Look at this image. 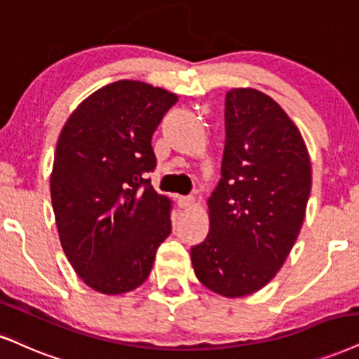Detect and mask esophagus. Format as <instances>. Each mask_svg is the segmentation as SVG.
Wrapping results in <instances>:
<instances>
[{"label": "esophagus", "mask_w": 359, "mask_h": 359, "mask_svg": "<svg viewBox=\"0 0 359 359\" xmlns=\"http://www.w3.org/2000/svg\"><path fill=\"white\" fill-rule=\"evenodd\" d=\"M178 205L181 208H184V210H188V208H193L194 205H196V198H194V196H180Z\"/></svg>", "instance_id": "esophagus-1"}]
</instances>
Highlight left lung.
I'll list each match as a JSON object with an SVG mask.
<instances>
[{
  "mask_svg": "<svg viewBox=\"0 0 359 359\" xmlns=\"http://www.w3.org/2000/svg\"><path fill=\"white\" fill-rule=\"evenodd\" d=\"M223 163L208 198L210 233L191 250L196 278L243 298L276 276L303 226L311 163L293 119L271 96L233 88L224 101Z\"/></svg>",
  "mask_w": 359,
  "mask_h": 359,
  "instance_id": "obj_1",
  "label": "left lung"
}]
</instances>
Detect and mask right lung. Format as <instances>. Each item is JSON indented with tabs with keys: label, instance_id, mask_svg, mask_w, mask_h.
Masks as SVG:
<instances>
[{
	"label": "right lung",
	"instance_id": "right-lung-1",
	"mask_svg": "<svg viewBox=\"0 0 359 359\" xmlns=\"http://www.w3.org/2000/svg\"><path fill=\"white\" fill-rule=\"evenodd\" d=\"M178 95L135 79L78 104L56 143L50 188L61 246L78 276L103 294L148 280L171 233V200L154 191L151 136Z\"/></svg>",
	"mask_w": 359,
	"mask_h": 359
}]
</instances>
